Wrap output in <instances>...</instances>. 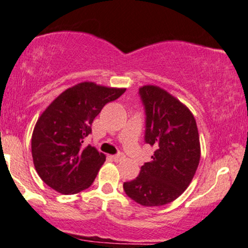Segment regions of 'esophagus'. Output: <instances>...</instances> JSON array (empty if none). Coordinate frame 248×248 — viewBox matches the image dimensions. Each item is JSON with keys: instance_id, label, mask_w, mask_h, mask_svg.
<instances>
[{"instance_id": "esophagus-1", "label": "esophagus", "mask_w": 248, "mask_h": 248, "mask_svg": "<svg viewBox=\"0 0 248 248\" xmlns=\"http://www.w3.org/2000/svg\"><path fill=\"white\" fill-rule=\"evenodd\" d=\"M112 158L115 161H122V160L125 159V155L123 153H119V154H116V155H113Z\"/></svg>"}]
</instances>
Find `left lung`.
<instances>
[{
  "label": "left lung",
  "instance_id": "1",
  "mask_svg": "<svg viewBox=\"0 0 248 248\" xmlns=\"http://www.w3.org/2000/svg\"><path fill=\"white\" fill-rule=\"evenodd\" d=\"M146 112L145 141L155 147L152 161L141 166L135 180L124 182L125 194L138 204L160 206L181 195L201 159L200 135L190 110L158 86L139 88Z\"/></svg>",
  "mask_w": 248,
  "mask_h": 248
}]
</instances>
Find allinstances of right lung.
I'll list each match as a JSON object with an SVG mask.
<instances>
[{
  "label": "right lung",
  "mask_w": 248,
  "mask_h": 248,
  "mask_svg": "<svg viewBox=\"0 0 248 248\" xmlns=\"http://www.w3.org/2000/svg\"><path fill=\"white\" fill-rule=\"evenodd\" d=\"M125 90L84 81L61 93L44 110L34 125L31 152L38 175L48 187L67 195L92 186L106 155L84 146L83 139L102 108Z\"/></svg>",
  "instance_id": "add662e5"
}]
</instances>
